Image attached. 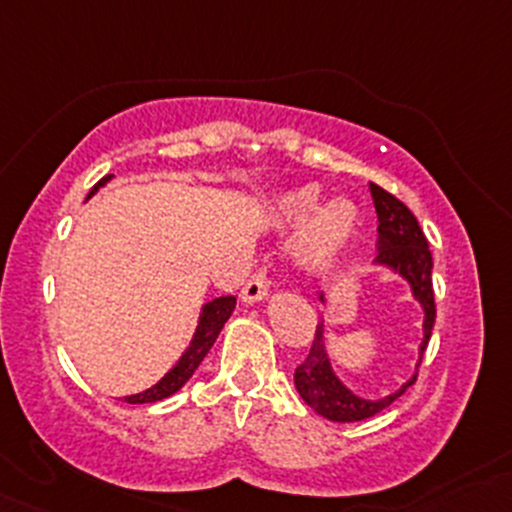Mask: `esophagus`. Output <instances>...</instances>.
Segmentation results:
<instances>
[{
  "mask_svg": "<svg viewBox=\"0 0 512 512\" xmlns=\"http://www.w3.org/2000/svg\"><path fill=\"white\" fill-rule=\"evenodd\" d=\"M267 289H270V280H267V270L262 267V270H257L255 275L245 282V287H242V292H240L242 302H247V304L260 302V299L267 297Z\"/></svg>",
  "mask_w": 512,
  "mask_h": 512,
  "instance_id": "1",
  "label": "esophagus"
}]
</instances>
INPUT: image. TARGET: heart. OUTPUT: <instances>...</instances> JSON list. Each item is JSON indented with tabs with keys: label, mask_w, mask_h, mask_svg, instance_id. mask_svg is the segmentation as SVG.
<instances>
[{
	"label": "heart",
	"mask_w": 512,
	"mask_h": 512,
	"mask_svg": "<svg viewBox=\"0 0 512 512\" xmlns=\"http://www.w3.org/2000/svg\"><path fill=\"white\" fill-rule=\"evenodd\" d=\"M317 208V193L314 190H299L289 195L282 203V215L289 225H302ZM356 227V210L347 200H334L327 208L319 210L312 223L304 230L302 242H299V257L309 265H319L327 257H332Z\"/></svg>",
	"instance_id": "b5f03b06"
}]
</instances>
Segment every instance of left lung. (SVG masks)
<instances>
[{"label": "left lung", "instance_id": "obj_1", "mask_svg": "<svg viewBox=\"0 0 512 512\" xmlns=\"http://www.w3.org/2000/svg\"><path fill=\"white\" fill-rule=\"evenodd\" d=\"M369 190L371 198H374L376 215H379V230H376L379 232V255H376V265L391 267L394 272H399V275L411 285V292H414V297L418 299V304H421L423 309V342L421 349H418V364H421V356L426 352L428 339H431L433 322H436V302H433L431 282V250H428L426 235H423L414 213H411L399 198L386 193V190L376 183H369ZM418 364L416 374L411 376L396 394L384 396V399L376 401L361 399V396L352 394V391L339 381V376L334 374L332 364H329L327 349H324V324H319L307 359L294 369V386H297L304 404L312 406L319 416L339 423L364 421V418L376 416L379 411H384L386 406L394 404V401L414 384L418 376Z\"/></svg>", "mask_w": 512, "mask_h": 512}]
</instances>
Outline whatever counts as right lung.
I'll use <instances>...</instances> for the list:
<instances>
[{"label": "right lung", "instance_id": "add662e5", "mask_svg": "<svg viewBox=\"0 0 512 512\" xmlns=\"http://www.w3.org/2000/svg\"><path fill=\"white\" fill-rule=\"evenodd\" d=\"M106 180H111V175H106V178L98 180L94 188H91L89 198L96 193L98 188H101L103 183H106ZM232 309H235V297H218V299H213V302L205 304L203 312H200V322H198V329H195L193 342H190V347L185 349V354L180 356L178 364H175L173 369H170L156 386L141 391V394L126 396L128 404H156V401L168 399V396H173L175 391L183 389L185 381L195 374V369L200 366V361L205 359V354H208L210 347L215 344L220 329H223L227 319H230Z\"/></svg>", "mask_w": 512, "mask_h": 512}]
</instances>
